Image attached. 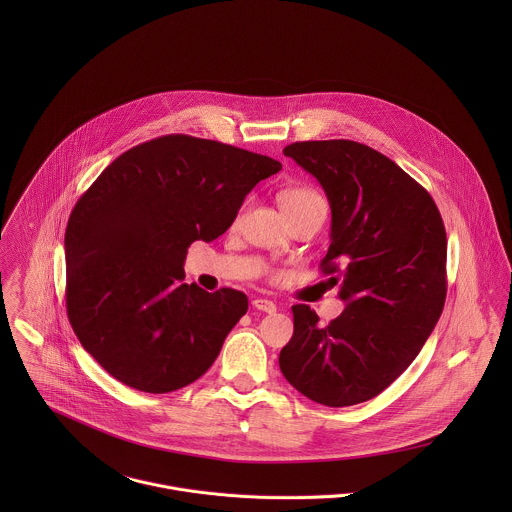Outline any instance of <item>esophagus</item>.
I'll use <instances>...</instances> for the list:
<instances>
[{
    "label": "esophagus",
    "mask_w": 512,
    "mask_h": 512,
    "mask_svg": "<svg viewBox=\"0 0 512 512\" xmlns=\"http://www.w3.org/2000/svg\"><path fill=\"white\" fill-rule=\"evenodd\" d=\"M252 305L258 309V311H264V313H274L276 311V303L266 299V297H258L252 301Z\"/></svg>",
    "instance_id": "esophagus-1"
}]
</instances>
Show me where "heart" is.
I'll return each mask as SVG.
<instances>
[{
    "instance_id": "heart-1",
    "label": "heart",
    "mask_w": 512,
    "mask_h": 512,
    "mask_svg": "<svg viewBox=\"0 0 512 512\" xmlns=\"http://www.w3.org/2000/svg\"><path fill=\"white\" fill-rule=\"evenodd\" d=\"M282 201V207L286 211V215H292L295 211H301L309 205H315V203H323V197L309 189V187H292V189H286L280 197Z\"/></svg>"
}]
</instances>
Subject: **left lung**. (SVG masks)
Returning <instances> with one entry per match:
<instances>
[{"mask_svg":"<svg viewBox=\"0 0 512 512\" xmlns=\"http://www.w3.org/2000/svg\"><path fill=\"white\" fill-rule=\"evenodd\" d=\"M284 155L311 173L331 205L321 260L347 303L329 325L293 305L280 370L309 400L343 408L390 386L422 351L445 303L447 238L430 193L392 159L351 140L295 142Z\"/></svg>","mask_w":512,"mask_h":512,"instance_id":"1","label":"left lung"}]
</instances>
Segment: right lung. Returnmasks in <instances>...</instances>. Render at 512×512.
Segmentation results:
<instances>
[{
	"instance_id": "obj_1",
	"label": "right lung",
	"mask_w": 512,
	"mask_h": 512,
	"mask_svg": "<svg viewBox=\"0 0 512 512\" xmlns=\"http://www.w3.org/2000/svg\"><path fill=\"white\" fill-rule=\"evenodd\" d=\"M280 169L268 155L171 134L124 151L76 201L67 313L108 374L163 394L211 368L248 297L183 284L187 248L224 234L256 183Z\"/></svg>"
}]
</instances>
